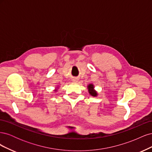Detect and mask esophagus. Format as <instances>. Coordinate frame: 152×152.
Here are the masks:
<instances>
[{"instance_id": "esophagus-1", "label": "esophagus", "mask_w": 152, "mask_h": 152, "mask_svg": "<svg viewBox=\"0 0 152 152\" xmlns=\"http://www.w3.org/2000/svg\"><path fill=\"white\" fill-rule=\"evenodd\" d=\"M72 80H73V82H77L79 81V79H77V78H74V79H73Z\"/></svg>"}]
</instances>
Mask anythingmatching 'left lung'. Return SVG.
Returning <instances> with one entry per match:
<instances>
[{
    "instance_id": "8db88e82",
    "label": "left lung",
    "mask_w": 152,
    "mask_h": 152,
    "mask_svg": "<svg viewBox=\"0 0 152 152\" xmlns=\"http://www.w3.org/2000/svg\"><path fill=\"white\" fill-rule=\"evenodd\" d=\"M87 89L91 96H93V97H96L98 95V92L94 89V86L93 84H89L87 85Z\"/></svg>"
}]
</instances>
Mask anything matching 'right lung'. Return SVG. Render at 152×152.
I'll return each instance as SVG.
<instances>
[{"mask_svg": "<svg viewBox=\"0 0 152 152\" xmlns=\"http://www.w3.org/2000/svg\"><path fill=\"white\" fill-rule=\"evenodd\" d=\"M58 87H56V89H55L54 91L55 92H57V91H58Z\"/></svg>", "mask_w": 152, "mask_h": 152, "instance_id": "1", "label": "right lung"}]
</instances>
